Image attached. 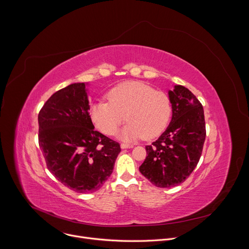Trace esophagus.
Wrapping results in <instances>:
<instances>
[{
  "label": "esophagus",
  "mask_w": 249,
  "mask_h": 249,
  "mask_svg": "<svg viewBox=\"0 0 249 249\" xmlns=\"http://www.w3.org/2000/svg\"><path fill=\"white\" fill-rule=\"evenodd\" d=\"M121 148L122 149H130V148H133V145H130V144H127V143H121Z\"/></svg>",
  "instance_id": "1"
}]
</instances>
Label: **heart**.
Masks as SVG:
<instances>
[{
	"label": "heart",
	"instance_id": "1",
	"mask_svg": "<svg viewBox=\"0 0 249 249\" xmlns=\"http://www.w3.org/2000/svg\"><path fill=\"white\" fill-rule=\"evenodd\" d=\"M107 99L98 100L90 107V118L105 135H114L121 124H128L120 133L124 140H146L158 137L171 116V100L163 92L141 83L129 82L113 88Z\"/></svg>",
	"mask_w": 249,
	"mask_h": 249
}]
</instances>
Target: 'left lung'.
<instances>
[{
  "mask_svg": "<svg viewBox=\"0 0 249 249\" xmlns=\"http://www.w3.org/2000/svg\"><path fill=\"white\" fill-rule=\"evenodd\" d=\"M172 119L160 138L146 146L147 157L140 172L154 185L170 188L185 181L202 155L206 138L201 102L185 87L169 91Z\"/></svg>",
  "mask_w": 249,
  "mask_h": 249,
  "instance_id": "8db88e82",
  "label": "left lung"
}]
</instances>
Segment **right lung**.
Segmentation results:
<instances>
[{"instance_id":"obj_1","label":"right lung","mask_w":249,"mask_h":249,"mask_svg":"<svg viewBox=\"0 0 249 249\" xmlns=\"http://www.w3.org/2000/svg\"><path fill=\"white\" fill-rule=\"evenodd\" d=\"M85 83L53 93L38 113V143L49 171L78 193L98 190L121 152L118 142L95 131Z\"/></svg>"}]
</instances>
